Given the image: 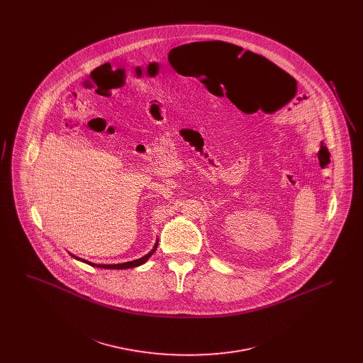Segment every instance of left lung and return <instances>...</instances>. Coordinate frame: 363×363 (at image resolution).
I'll return each instance as SVG.
<instances>
[{
	"mask_svg": "<svg viewBox=\"0 0 363 363\" xmlns=\"http://www.w3.org/2000/svg\"><path fill=\"white\" fill-rule=\"evenodd\" d=\"M264 60H265V58H264ZM267 61H268V60H267ZM269 62H271V61H269ZM271 64H272V62H271Z\"/></svg>",
	"mask_w": 363,
	"mask_h": 363,
	"instance_id": "obj_1",
	"label": "left lung"
}]
</instances>
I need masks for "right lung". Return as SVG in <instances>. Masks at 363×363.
<instances>
[{
	"label": "right lung",
	"mask_w": 363,
	"mask_h": 363,
	"mask_svg": "<svg viewBox=\"0 0 363 363\" xmlns=\"http://www.w3.org/2000/svg\"><path fill=\"white\" fill-rule=\"evenodd\" d=\"M156 247H157V243L155 245V247L148 253V255H145L144 257H141V259H135V261H129V262H123V264H102V265H99V264H92V262H89V261H86V259H82V261H86V264H89V265H92V267H99V268H106V269H126V268H135V267H138V265H141V264H144L147 259H150L152 255H154V252L156 250ZM74 257V256H73ZM74 259H77V257H74Z\"/></svg>",
	"instance_id": "right-lung-1"
}]
</instances>
